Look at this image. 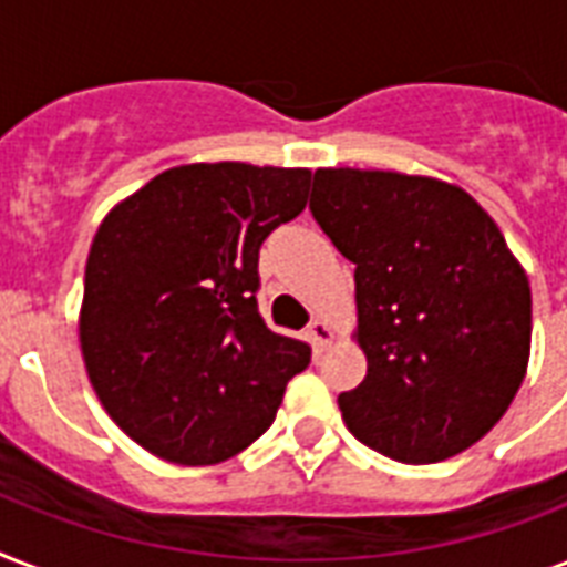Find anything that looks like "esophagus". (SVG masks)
Returning a JSON list of instances; mask_svg holds the SVG:
<instances>
[{"instance_id":"1","label":"esophagus","mask_w":567,"mask_h":567,"mask_svg":"<svg viewBox=\"0 0 567 567\" xmlns=\"http://www.w3.org/2000/svg\"><path fill=\"white\" fill-rule=\"evenodd\" d=\"M332 338H336V332H332V327H329L327 320H311V327H309V341L315 350H323V347L332 344Z\"/></svg>"}]
</instances>
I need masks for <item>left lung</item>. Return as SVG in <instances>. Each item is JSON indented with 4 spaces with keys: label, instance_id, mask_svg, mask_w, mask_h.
I'll return each instance as SVG.
<instances>
[{
    "label": "left lung",
    "instance_id": "8db88e82",
    "mask_svg": "<svg viewBox=\"0 0 567 567\" xmlns=\"http://www.w3.org/2000/svg\"><path fill=\"white\" fill-rule=\"evenodd\" d=\"M315 220L355 265L368 373L338 396L382 456L430 465L483 439L527 377L533 297L497 223L453 182L320 167Z\"/></svg>",
    "mask_w": 567,
    "mask_h": 567
}]
</instances>
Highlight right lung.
<instances>
[{"instance_id":"right-lung-1","label":"right lung","mask_w":567,"mask_h":567,"mask_svg":"<svg viewBox=\"0 0 567 567\" xmlns=\"http://www.w3.org/2000/svg\"><path fill=\"white\" fill-rule=\"evenodd\" d=\"M311 171L196 162L120 199L93 235L79 344L102 409L176 465H217L274 423L311 347L258 315V247Z\"/></svg>"}]
</instances>
